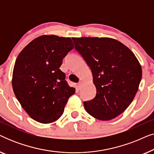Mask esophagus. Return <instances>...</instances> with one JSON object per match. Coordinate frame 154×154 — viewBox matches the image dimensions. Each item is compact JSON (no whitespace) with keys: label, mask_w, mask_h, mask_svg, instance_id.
Here are the masks:
<instances>
[{"label":"esophagus","mask_w":154,"mask_h":154,"mask_svg":"<svg viewBox=\"0 0 154 154\" xmlns=\"http://www.w3.org/2000/svg\"><path fill=\"white\" fill-rule=\"evenodd\" d=\"M83 82H82V81H80L79 83H78V85H79V88H81V86L83 85Z\"/></svg>","instance_id":"esophagus-1"}]
</instances>
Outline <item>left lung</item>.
<instances>
[{
    "instance_id": "obj_1",
    "label": "left lung",
    "mask_w": 154,
    "mask_h": 154,
    "mask_svg": "<svg viewBox=\"0 0 154 154\" xmlns=\"http://www.w3.org/2000/svg\"><path fill=\"white\" fill-rule=\"evenodd\" d=\"M75 48L92 73L97 93L84 102L87 112L109 121L129 106L139 89L142 66L134 54L121 42L106 37L72 38Z\"/></svg>"
}]
</instances>
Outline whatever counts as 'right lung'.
Segmentation results:
<instances>
[{
  "label": "right lung",
  "instance_id": "obj_1",
  "mask_svg": "<svg viewBox=\"0 0 154 154\" xmlns=\"http://www.w3.org/2000/svg\"><path fill=\"white\" fill-rule=\"evenodd\" d=\"M73 48L71 38L43 35L19 54L12 72L14 93L31 119L47 124L57 121L75 88L69 86L60 69Z\"/></svg>",
  "mask_w": 154,
  "mask_h": 154
}]
</instances>
